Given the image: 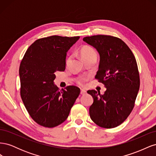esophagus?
<instances>
[{
  "label": "esophagus",
  "instance_id": "esophagus-1",
  "mask_svg": "<svg viewBox=\"0 0 156 156\" xmlns=\"http://www.w3.org/2000/svg\"><path fill=\"white\" fill-rule=\"evenodd\" d=\"M87 93V91L85 90H84V89H81V94H85Z\"/></svg>",
  "mask_w": 156,
  "mask_h": 156
}]
</instances>
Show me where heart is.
<instances>
[{"label":"heart","mask_w":156,"mask_h":156,"mask_svg":"<svg viewBox=\"0 0 156 156\" xmlns=\"http://www.w3.org/2000/svg\"><path fill=\"white\" fill-rule=\"evenodd\" d=\"M80 55H81V57L83 60H85L91 58H97V52L92 47L89 46V45H84L83 47L80 49ZM69 58L66 62L68 63L69 60ZM88 77L85 76H81L77 79L76 82L78 84L81 86H84L85 84V83L88 80Z\"/></svg>","instance_id":"b5f03b06"}]
</instances>
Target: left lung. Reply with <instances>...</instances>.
I'll return each mask as SVG.
<instances>
[{
  "label": "left lung",
  "mask_w": 156,
  "mask_h": 156,
  "mask_svg": "<svg viewBox=\"0 0 156 156\" xmlns=\"http://www.w3.org/2000/svg\"><path fill=\"white\" fill-rule=\"evenodd\" d=\"M83 41L100 54L96 79L107 88L103 95L88 90L94 98L89 113L92 120L103 128H114L130 115L140 87V77L134 55L125 42L112 36L84 37Z\"/></svg>",
  "instance_id": "obj_1"
}]
</instances>
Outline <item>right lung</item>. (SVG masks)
Listing matches in <instances>:
<instances>
[{"instance_id":"right-lung-1","label":"right lung","mask_w":156,"mask_h":156,"mask_svg":"<svg viewBox=\"0 0 156 156\" xmlns=\"http://www.w3.org/2000/svg\"><path fill=\"white\" fill-rule=\"evenodd\" d=\"M79 36H51L36 40L23 56L20 66V94L32 119L45 127L64 122L80 94L68 86L60 90L54 84L56 72H64L68 51Z\"/></svg>"}]
</instances>
